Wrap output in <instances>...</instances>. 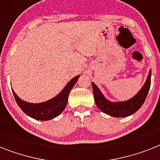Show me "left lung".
I'll return each mask as SVG.
<instances>
[{
	"label": "left lung",
	"mask_w": 160,
	"mask_h": 160,
	"mask_svg": "<svg viewBox=\"0 0 160 160\" xmlns=\"http://www.w3.org/2000/svg\"><path fill=\"white\" fill-rule=\"evenodd\" d=\"M151 84V71H149L147 80L139 92L134 97L124 102L112 103L107 100L96 85L92 83L94 98L98 108L105 114L113 117H126L134 114L144 104L149 93Z\"/></svg>",
	"instance_id": "obj_1"
}]
</instances>
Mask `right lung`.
<instances>
[{
	"label": "right lung",
	"mask_w": 160,
	"mask_h": 160,
	"mask_svg": "<svg viewBox=\"0 0 160 160\" xmlns=\"http://www.w3.org/2000/svg\"><path fill=\"white\" fill-rule=\"evenodd\" d=\"M79 77L80 75L73 78L56 97L41 104H31L25 102L16 95L13 90L12 92L17 105L25 114L38 120H50L61 114L65 109L67 104L69 94Z\"/></svg>",
	"instance_id": "1"
}]
</instances>
